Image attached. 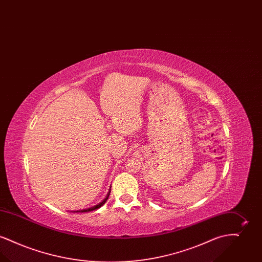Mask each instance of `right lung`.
Listing matches in <instances>:
<instances>
[{
    "label": "right lung",
    "instance_id": "right-lung-1",
    "mask_svg": "<svg viewBox=\"0 0 262 262\" xmlns=\"http://www.w3.org/2000/svg\"><path fill=\"white\" fill-rule=\"evenodd\" d=\"M110 192H111V188H110V190L108 191V193H107V195H106V198L104 199V200H102L101 202H99L98 204H96V205H94V206H92V207H89V208H86V209H80V210H75L74 212H89V211H93V210H95V209H98L100 208L106 201L108 200V198H109V195H110Z\"/></svg>",
    "mask_w": 262,
    "mask_h": 262
}]
</instances>
